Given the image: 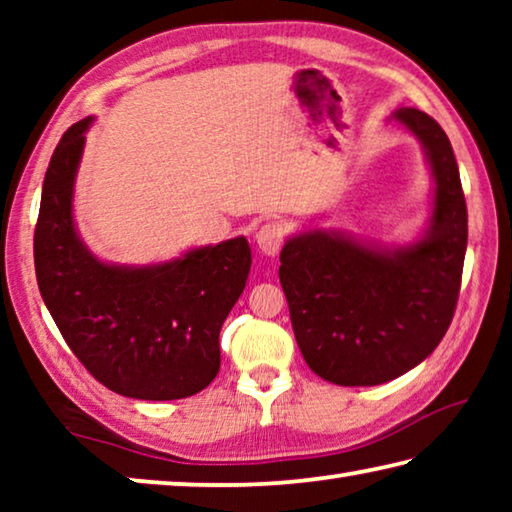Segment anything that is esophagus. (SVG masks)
<instances>
[{
	"instance_id": "esophagus-1",
	"label": "esophagus",
	"mask_w": 512,
	"mask_h": 512,
	"mask_svg": "<svg viewBox=\"0 0 512 512\" xmlns=\"http://www.w3.org/2000/svg\"><path fill=\"white\" fill-rule=\"evenodd\" d=\"M255 241H257V246H259V250H262L264 255L275 257L277 253H280V248L284 244V228H282V223H275V221L264 223L262 228L257 230Z\"/></svg>"
}]
</instances>
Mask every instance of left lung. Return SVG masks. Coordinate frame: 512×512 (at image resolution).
<instances>
[{
  "instance_id": "1",
  "label": "left lung",
  "mask_w": 512,
  "mask_h": 512,
  "mask_svg": "<svg viewBox=\"0 0 512 512\" xmlns=\"http://www.w3.org/2000/svg\"><path fill=\"white\" fill-rule=\"evenodd\" d=\"M418 137L433 210L409 246L379 248L334 230L289 237L280 282L307 366L339 386H377L418 366L454 318L467 248V207L452 144L415 108L393 115Z\"/></svg>"
}]
</instances>
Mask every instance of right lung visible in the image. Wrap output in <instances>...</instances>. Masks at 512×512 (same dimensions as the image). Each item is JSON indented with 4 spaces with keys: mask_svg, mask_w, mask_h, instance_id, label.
Masks as SVG:
<instances>
[{
    "mask_svg": "<svg viewBox=\"0 0 512 512\" xmlns=\"http://www.w3.org/2000/svg\"><path fill=\"white\" fill-rule=\"evenodd\" d=\"M94 117L60 137L42 185L33 257L40 296L90 375L133 400H183L221 366L219 332L250 273L246 237L151 266L94 257L74 228V180Z\"/></svg>",
    "mask_w": 512,
    "mask_h": 512,
    "instance_id": "obj_1",
    "label": "right lung"
}]
</instances>
